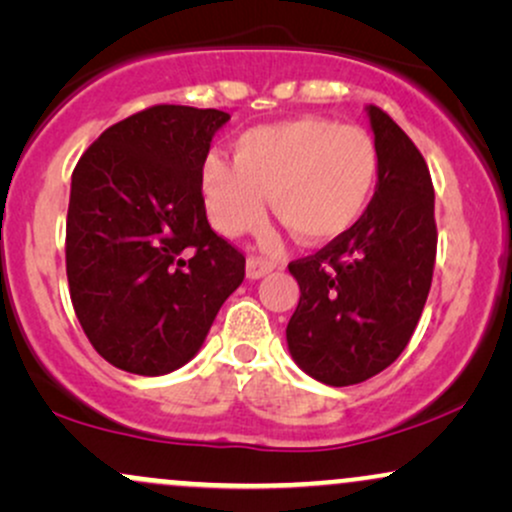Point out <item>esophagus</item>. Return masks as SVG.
<instances>
[{
	"mask_svg": "<svg viewBox=\"0 0 512 512\" xmlns=\"http://www.w3.org/2000/svg\"><path fill=\"white\" fill-rule=\"evenodd\" d=\"M276 264L272 260H264V257H248V276L250 279H260V276L269 274Z\"/></svg>",
	"mask_w": 512,
	"mask_h": 512,
	"instance_id": "34e87169",
	"label": "esophagus"
}]
</instances>
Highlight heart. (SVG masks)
<instances>
[{
	"instance_id": "b5f03b06",
	"label": "heart",
	"mask_w": 512,
	"mask_h": 512,
	"mask_svg": "<svg viewBox=\"0 0 512 512\" xmlns=\"http://www.w3.org/2000/svg\"><path fill=\"white\" fill-rule=\"evenodd\" d=\"M380 173L373 137L325 117L252 127L233 142V163L209 154L199 190L226 236L260 226L267 195L279 219L308 243L344 236L366 211Z\"/></svg>"
}]
</instances>
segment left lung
<instances>
[{"instance_id":"8db88e82","label":"left lung","mask_w":512,"mask_h":512,"mask_svg":"<svg viewBox=\"0 0 512 512\" xmlns=\"http://www.w3.org/2000/svg\"><path fill=\"white\" fill-rule=\"evenodd\" d=\"M380 173L368 209L344 236L289 264L301 301L286 327L293 361L320 383L373 378L407 349L431 291L438 228L433 182L416 144L368 105Z\"/></svg>"}]
</instances>
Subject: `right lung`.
Segmentation results:
<instances>
[{"label":"right lung","instance_id":"1","mask_svg":"<svg viewBox=\"0 0 512 512\" xmlns=\"http://www.w3.org/2000/svg\"><path fill=\"white\" fill-rule=\"evenodd\" d=\"M228 117L151 105L105 129L76 163L69 296L88 342L115 368H180L243 284L245 255L211 231L199 190V166Z\"/></svg>","mask_w":512,"mask_h":512}]
</instances>
